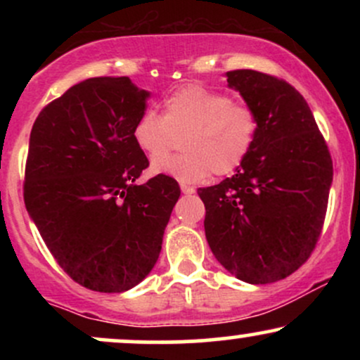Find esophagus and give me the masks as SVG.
<instances>
[{
    "label": "esophagus",
    "instance_id": "34e87169",
    "mask_svg": "<svg viewBox=\"0 0 360 360\" xmlns=\"http://www.w3.org/2000/svg\"><path fill=\"white\" fill-rule=\"evenodd\" d=\"M181 191H183L184 194H193V193H196V189H194V186L181 183Z\"/></svg>",
    "mask_w": 360,
    "mask_h": 360
}]
</instances>
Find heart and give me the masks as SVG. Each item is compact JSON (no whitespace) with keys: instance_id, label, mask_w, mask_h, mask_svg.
<instances>
[{"instance_id":"heart-1","label":"heart","mask_w":360,"mask_h":360,"mask_svg":"<svg viewBox=\"0 0 360 360\" xmlns=\"http://www.w3.org/2000/svg\"><path fill=\"white\" fill-rule=\"evenodd\" d=\"M259 118L245 103L229 94L188 84L166 98L162 115L146 110L131 127L135 146L155 160L181 136V155L155 161L152 171L181 183H201L210 174L230 176L245 162L254 148Z\"/></svg>"}]
</instances>
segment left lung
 <instances>
[{"instance_id": "left-lung-1", "label": "left lung", "mask_w": 360, "mask_h": 360, "mask_svg": "<svg viewBox=\"0 0 360 360\" xmlns=\"http://www.w3.org/2000/svg\"><path fill=\"white\" fill-rule=\"evenodd\" d=\"M259 118L254 148L232 177L198 189L218 262L240 281L267 284L307 262L325 221L332 157L304 98L252 69L226 72Z\"/></svg>"}]
</instances>
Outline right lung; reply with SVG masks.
Here are the masks:
<instances>
[{
    "label": "right lung",
    "mask_w": 360,
    "mask_h": 360,
    "mask_svg": "<svg viewBox=\"0 0 360 360\" xmlns=\"http://www.w3.org/2000/svg\"><path fill=\"white\" fill-rule=\"evenodd\" d=\"M148 93L130 77H91L49 103L32 127L27 212L57 264L81 286L122 292L152 271L179 184L148 167L131 127Z\"/></svg>",
    "instance_id": "obj_1"
}]
</instances>
